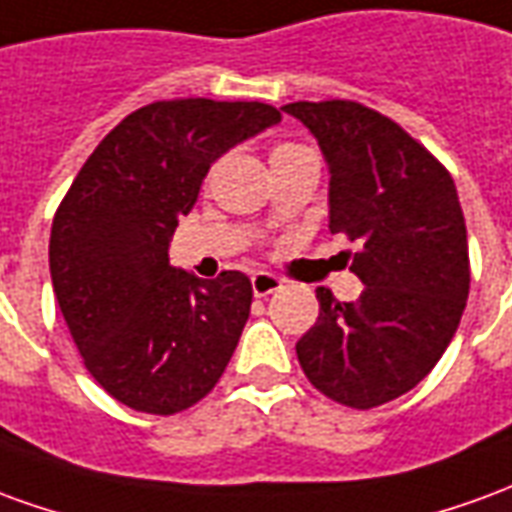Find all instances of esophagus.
I'll list each match as a JSON object with an SVG mask.
<instances>
[{
    "mask_svg": "<svg viewBox=\"0 0 512 512\" xmlns=\"http://www.w3.org/2000/svg\"><path fill=\"white\" fill-rule=\"evenodd\" d=\"M250 286H253V295L256 297H267L273 295V292H278L281 286H284V281L278 278V275L273 273H253V278H250Z\"/></svg>",
    "mask_w": 512,
    "mask_h": 512,
    "instance_id": "34e87169",
    "label": "esophagus"
}]
</instances>
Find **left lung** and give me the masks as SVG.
Returning a JSON list of instances; mask_svg holds the SVG:
<instances>
[{"label": "left lung", "instance_id": "left-lung-1", "mask_svg": "<svg viewBox=\"0 0 512 512\" xmlns=\"http://www.w3.org/2000/svg\"><path fill=\"white\" fill-rule=\"evenodd\" d=\"M328 162L331 234L358 242L364 292L339 303L320 286V317L297 342L314 389L347 408L397 400L430 375L469 297L466 220L455 181L402 126L358 101L281 107Z\"/></svg>", "mask_w": 512, "mask_h": 512}]
</instances>
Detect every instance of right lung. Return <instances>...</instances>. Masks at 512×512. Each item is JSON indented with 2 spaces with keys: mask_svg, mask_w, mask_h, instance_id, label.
Here are the masks:
<instances>
[{
  "mask_svg": "<svg viewBox=\"0 0 512 512\" xmlns=\"http://www.w3.org/2000/svg\"><path fill=\"white\" fill-rule=\"evenodd\" d=\"M278 121L262 101H154L101 140L65 192L49 239L54 295L90 375L134 411H187L237 350L248 275L201 281L168 248L212 162Z\"/></svg>",
  "mask_w": 512,
  "mask_h": 512,
  "instance_id": "right-lung-1",
  "label": "right lung"
}]
</instances>
